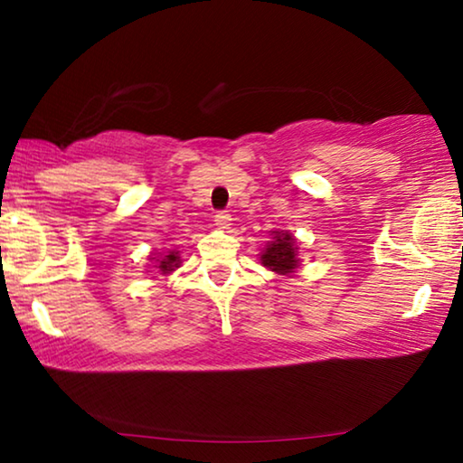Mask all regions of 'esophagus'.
I'll return each mask as SVG.
<instances>
[{"label": "esophagus", "mask_w": 463, "mask_h": 463, "mask_svg": "<svg viewBox=\"0 0 463 463\" xmlns=\"http://www.w3.org/2000/svg\"><path fill=\"white\" fill-rule=\"evenodd\" d=\"M232 223V214L227 211H219L217 214H214V225L219 227V230H227Z\"/></svg>", "instance_id": "obj_1"}]
</instances>
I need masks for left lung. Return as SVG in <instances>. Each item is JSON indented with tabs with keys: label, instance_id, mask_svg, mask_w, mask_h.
I'll list each match as a JSON object with an SVG mask.
<instances>
[{
	"label": "left lung",
	"instance_id": "1",
	"mask_svg": "<svg viewBox=\"0 0 463 463\" xmlns=\"http://www.w3.org/2000/svg\"><path fill=\"white\" fill-rule=\"evenodd\" d=\"M297 246L295 238L288 233L274 232V240L268 244V249L261 255V263L278 274H290L297 268Z\"/></svg>",
	"mask_w": 463,
	"mask_h": 463
}]
</instances>
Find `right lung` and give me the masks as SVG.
<instances>
[{
    "instance_id": "obj_1",
    "label": "right lung",
    "mask_w": 463,
    "mask_h": 463,
    "mask_svg": "<svg viewBox=\"0 0 463 463\" xmlns=\"http://www.w3.org/2000/svg\"><path fill=\"white\" fill-rule=\"evenodd\" d=\"M176 261H179V257H176V252H170V255H166L162 259H157V268H160L164 274H168V271H173L176 268Z\"/></svg>"
}]
</instances>
